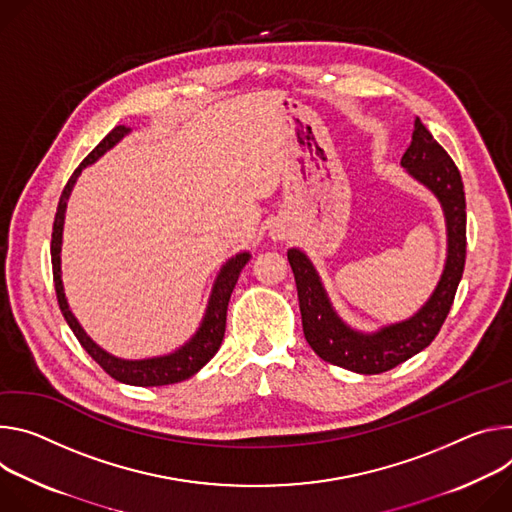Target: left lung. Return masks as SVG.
Instances as JSON below:
<instances>
[{
	"label": "left lung",
	"mask_w": 512,
	"mask_h": 512,
	"mask_svg": "<svg viewBox=\"0 0 512 512\" xmlns=\"http://www.w3.org/2000/svg\"><path fill=\"white\" fill-rule=\"evenodd\" d=\"M401 164L437 195L447 221L445 270L431 299L409 321L388 325L372 335L350 329L331 309L309 258L295 248L287 254L297 282L303 331L309 346L321 360L360 374L392 370L433 342L456 299L466 266V195L462 175L456 162L419 118L415 120L413 142L403 154Z\"/></svg>",
	"instance_id": "8db88e82"
}]
</instances>
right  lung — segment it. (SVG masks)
<instances>
[{
	"label": "right lung",
	"instance_id": "add662e5",
	"mask_svg": "<svg viewBox=\"0 0 512 512\" xmlns=\"http://www.w3.org/2000/svg\"><path fill=\"white\" fill-rule=\"evenodd\" d=\"M130 132V128L126 126H116L113 128L85 158L83 162L75 168V173L71 175V179L67 181L61 199H59V207H56V215H54V223H52V240H50V256H52V280H54V291H56V299H59V307L61 313L65 315L69 327L73 329L75 337L79 339V344L85 348V352L111 376L120 382L126 384H134V386H164V384H175L181 380L191 378L193 374H197L219 350L221 342H223V333H225V319H227V305H230V297L234 293V287L238 282V276L242 272V268L248 264L250 254H238L236 258H232L227 262L217 280L215 287L209 299V307L205 313V319L199 327V331L195 333V337L191 339L189 344H185L179 352L170 354V356H162V358H150V360H120L116 356H109L107 352H103L97 344H93V339L83 331V327L79 325V321L73 317L67 299H65V291H63V280H61V242H63V221H65V209H67V199L71 195V189L77 181V177L81 175V168L95 162L103 152H107L113 144L120 142L126 134Z\"/></svg>",
	"mask_w": 512,
	"mask_h": 512
}]
</instances>
